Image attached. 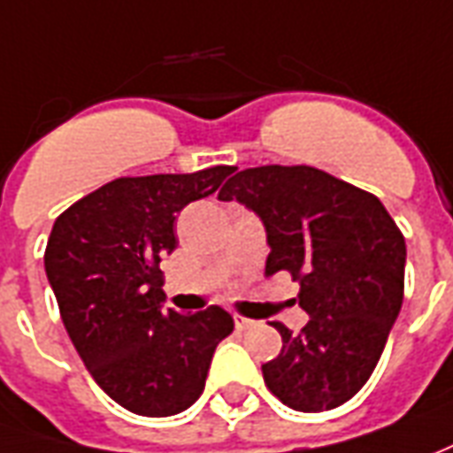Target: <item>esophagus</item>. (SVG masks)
<instances>
[{"label":"esophagus","mask_w":453,"mask_h":453,"mask_svg":"<svg viewBox=\"0 0 453 453\" xmlns=\"http://www.w3.org/2000/svg\"><path fill=\"white\" fill-rule=\"evenodd\" d=\"M250 326H252V321H250V319H245V316H235L237 331H245V328H250Z\"/></svg>","instance_id":"obj_1"}]
</instances>
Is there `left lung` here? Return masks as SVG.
Here are the masks:
<instances>
[{
	"label": "left lung",
	"instance_id": "left-lung-1",
	"mask_svg": "<svg viewBox=\"0 0 453 453\" xmlns=\"http://www.w3.org/2000/svg\"><path fill=\"white\" fill-rule=\"evenodd\" d=\"M255 211L267 230L265 274L289 272L302 334L274 324L277 358L262 365L265 385L296 412L348 403L368 382L403 309L407 248L385 205L314 166H255L218 194Z\"/></svg>",
	"mask_w": 453,
	"mask_h": 453
}]
</instances>
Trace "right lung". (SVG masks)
<instances>
[{"label": "right lung", "mask_w": 453, "mask_h": 453, "mask_svg": "<svg viewBox=\"0 0 453 453\" xmlns=\"http://www.w3.org/2000/svg\"><path fill=\"white\" fill-rule=\"evenodd\" d=\"M235 166L125 176L63 211L43 265L85 368L125 410L172 417L201 397L216 346L233 334L220 306L164 311L159 262L183 208L216 194Z\"/></svg>", "instance_id": "right-lung-1"}]
</instances>
